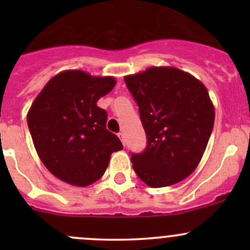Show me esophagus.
Masks as SVG:
<instances>
[{"instance_id": "obj_1", "label": "esophagus", "mask_w": 250, "mask_h": 250, "mask_svg": "<svg viewBox=\"0 0 250 250\" xmlns=\"http://www.w3.org/2000/svg\"><path fill=\"white\" fill-rule=\"evenodd\" d=\"M118 137H120V139H121V141H122L123 145H125V133H123V132H120V133H118Z\"/></svg>"}]
</instances>
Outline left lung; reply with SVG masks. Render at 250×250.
<instances>
[{"label":"left lung","mask_w":250,"mask_h":250,"mask_svg":"<svg viewBox=\"0 0 250 250\" xmlns=\"http://www.w3.org/2000/svg\"><path fill=\"white\" fill-rule=\"evenodd\" d=\"M125 82L147 139L143 152L130 153L135 173L151 188L179 183L196 169L213 130L208 90L175 67H150Z\"/></svg>","instance_id":"1"}]
</instances>
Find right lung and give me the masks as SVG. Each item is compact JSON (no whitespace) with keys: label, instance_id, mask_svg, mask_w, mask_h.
<instances>
[{"label":"right lung","instance_id":"add662e5","mask_svg":"<svg viewBox=\"0 0 250 250\" xmlns=\"http://www.w3.org/2000/svg\"><path fill=\"white\" fill-rule=\"evenodd\" d=\"M115 84L113 77L69 70L53 77L31 105L27 125L35 148L60 180L76 186L95 183L111 153L123 148L106 129L107 112L97 105Z\"/></svg>","mask_w":250,"mask_h":250}]
</instances>
